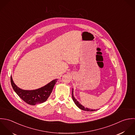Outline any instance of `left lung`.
<instances>
[{
  "label": "left lung",
  "instance_id": "obj_1",
  "mask_svg": "<svg viewBox=\"0 0 135 135\" xmlns=\"http://www.w3.org/2000/svg\"><path fill=\"white\" fill-rule=\"evenodd\" d=\"M72 98L74 102V103H75V104L80 109H81L83 110H85V111H89V112H91V111H95L97 110V109H92L91 108H85L84 106H83L82 104H81L76 99H75L74 95V89H72Z\"/></svg>",
  "mask_w": 135,
  "mask_h": 135
}]
</instances>
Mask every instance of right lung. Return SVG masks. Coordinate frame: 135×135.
I'll return each instance as SVG.
<instances>
[{"label":"right lung","mask_w":135,"mask_h":135,"mask_svg":"<svg viewBox=\"0 0 135 135\" xmlns=\"http://www.w3.org/2000/svg\"><path fill=\"white\" fill-rule=\"evenodd\" d=\"M10 80L11 85L15 92L22 100L28 104L32 105H35L45 102L52 92L54 85L57 81V79H55L38 89L27 90L19 88L14 83L11 76Z\"/></svg>","instance_id":"right-lung-1"}]
</instances>
